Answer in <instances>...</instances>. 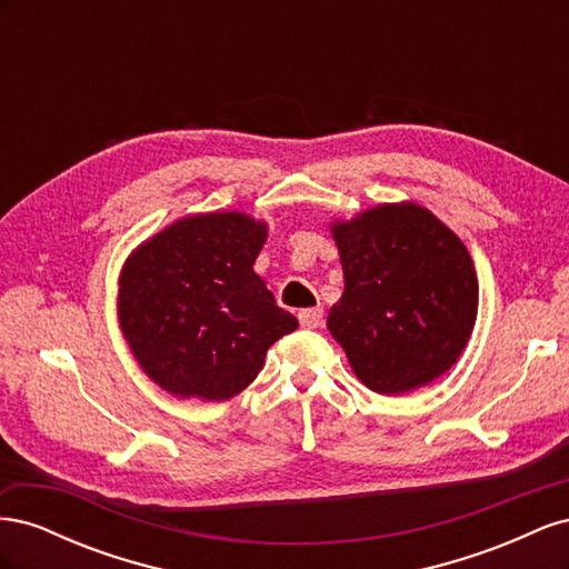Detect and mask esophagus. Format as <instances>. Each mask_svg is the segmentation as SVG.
<instances>
[{
    "label": "esophagus",
    "mask_w": 569,
    "mask_h": 569,
    "mask_svg": "<svg viewBox=\"0 0 569 569\" xmlns=\"http://www.w3.org/2000/svg\"><path fill=\"white\" fill-rule=\"evenodd\" d=\"M322 308L316 306V308H303V311H299V322L301 327H306V330H316V327L322 325Z\"/></svg>",
    "instance_id": "obj_1"
}]
</instances>
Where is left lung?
Returning a JSON list of instances; mask_svg holds the SVG:
<instances>
[{
  "label": "left lung",
  "mask_w": 569,
  "mask_h": 569,
  "mask_svg": "<svg viewBox=\"0 0 569 569\" xmlns=\"http://www.w3.org/2000/svg\"><path fill=\"white\" fill-rule=\"evenodd\" d=\"M343 295L327 327L358 380L403 393L437 380L468 343L477 274L460 239L418 203H385L337 222Z\"/></svg>",
  "instance_id": "8db88e82"
}]
</instances>
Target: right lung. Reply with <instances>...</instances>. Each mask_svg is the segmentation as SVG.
<instances>
[{"mask_svg": "<svg viewBox=\"0 0 569 569\" xmlns=\"http://www.w3.org/2000/svg\"><path fill=\"white\" fill-rule=\"evenodd\" d=\"M266 226L244 213L182 218L137 249L120 274V327L137 363L180 399L226 401L261 372L299 320L253 261Z\"/></svg>", "mask_w": 569, "mask_h": 569, "instance_id": "obj_1", "label": "right lung"}]
</instances>
